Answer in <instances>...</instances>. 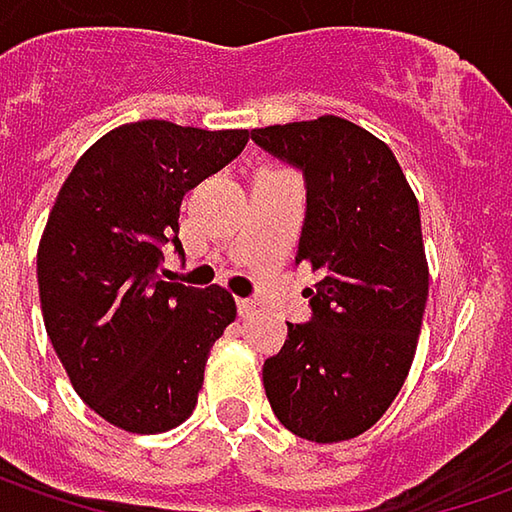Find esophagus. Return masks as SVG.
<instances>
[{"mask_svg":"<svg viewBox=\"0 0 512 512\" xmlns=\"http://www.w3.org/2000/svg\"><path fill=\"white\" fill-rule=\"evenodd\" d=\"M236 310H239L242 319H250V316H256L259 302H253V299H236Z\"/></svg>","mask_w":512,"mask_h":512,"instance_id":"esophagus-1","label":"esophagus"}]
</instances>
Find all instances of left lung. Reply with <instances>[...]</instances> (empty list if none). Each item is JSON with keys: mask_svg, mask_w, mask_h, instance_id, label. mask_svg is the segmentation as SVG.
Segmentation results:
<instances>
[{"mask_svg": "<svg viewBox=\"0 0 512 512\" xmlns=\"http://www.w3.org/2000/svg\"><path fill=\"white\" fill-rule=\"evenodd\" d=\"M250 139L305 173L296 265L322 276L305 293L313 319L287 325L262 367L267 402L299 439H356L399 396L416 356L430 285L419 202L393 150L342 116Z\"/></svg>", "mask_w": 512, "mask_h": 512, "instance_id": "left-lung-1", "label": "left lung"}]
</instances>
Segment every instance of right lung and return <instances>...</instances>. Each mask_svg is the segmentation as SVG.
Masks as SVG:
<instances>
[{
  "instance_id": "obj_1",
  "label": "right lung",
  "mask_w": 512,
  "mask_h": 512,
  "mask_svg": "<svg viewBox=\"0 0 512 512\" xmlns=\"http://www.w3.org/2000/svg\"><path fill=\"white\" fill-rule=\"evenodd\" d=\"M247 130L165 119L105 133L73 165L36 253L50 344L79 399L128 433H165L193 413L213 342L236 319L225 287L162 282L190 187L245 150Z\"/></svg>"
}]
</instances>
